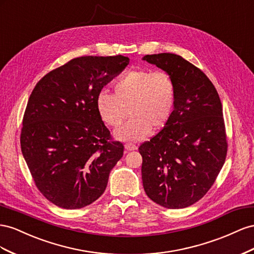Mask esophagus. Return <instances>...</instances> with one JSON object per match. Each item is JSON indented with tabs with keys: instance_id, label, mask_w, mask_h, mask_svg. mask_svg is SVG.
I'll return each instance as SVG.
<instances>
[{
	"instance_id": "obj_1",
	"label": "esophagus",
	"mask_w": 254,
	"mask_h": 254,
	"mask_svg": "<svg viewBox=\"0 0 254 254\" xmlns=\"http://www.w3.org/2000/svg\"><path fill=\"white\" fill-rule=\"evenodd\" d=\"M126 149H127V151H134V150H136V149H137V146H136L135 143L127 142V143L126 144Z\"/></svg>"
}]
</instances>
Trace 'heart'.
Instances as JSON below:
<instances>
[{"instance_id": "b5f03b06", "label": "heart", "mask_w": 254, "mask_h": 254, "mask_svg": "<svg viewBox=\"0 0 254 254\" xmlns=\"http://www.w3.org/2000/svg\"><path fill=\"white\" fill-rule=\"evenodd\" d=\"M114 92L99 93L97 110L106 125L114 128L122 126L128 114L132 115V119L116 132V137L122 140L147 138L152 128L157 131L166 127L176 107V82L163 70L128 71L115 82Z\"/></svg>"}]
</instances>
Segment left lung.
Wrapping results in <instances>:
<instances>
[{"instance_id": "1", "label": "left lung", "mask_w": 254, "mask_h": 254, "mask_svg": "<svg viewBox=\"0 0 254 254\" xmlns=\"http://www.w3.org/2000/svg\"><path fill=\"white\" fill-rule=\"evenodd\" d=\"M143 60L168 72L177 86L169 122L139 146L143 190L159 205L184 208L204 197L226 162L222 104L204 72L182 56L161 53Z\"/></svg>"}]
</instances>
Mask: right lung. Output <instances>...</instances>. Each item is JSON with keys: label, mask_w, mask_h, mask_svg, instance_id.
Returning <instances> with one entry per match:
<instances>
[{"label": "right lung", "mask_w": 254, "mask_h": 254, "mask_svg": "<svg viewBox=\"0 0 254 254\" xmlns=\"http://www.w3.org/2000/svg\"><path fill=\"white\" fill-rule=\"evenodd\" d=\"M128 57L82 56L50 71L25 108L20 143L34 183L47 200L66 209L91 204L104 192L123 156L97 110L103 86Z\"/></svg>", "instance_id": "add662e5"}]
</instances>
